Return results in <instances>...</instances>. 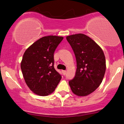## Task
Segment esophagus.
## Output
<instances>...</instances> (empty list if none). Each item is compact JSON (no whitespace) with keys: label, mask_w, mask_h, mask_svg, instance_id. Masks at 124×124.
I'll list each match as a JSON object with an SVG mask.
<instances>
[{"label":"esophagus","mask_w":124,"mask_h":124,"mask_svg":"<svg viewBox=\"0 0 124 124\" xmlns=\"http://www.w3.org/2000/svg\"><path fill=\"white\" fill-rule=\"evenodd\" d=\"M62 74H63L64 75H65V74H66V73H67V71H66V70H62Z\"/></svg>","instance_id":"1"}]
</instances>
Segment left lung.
Segmentation results:
<instances>
[{"instance_id":"left-lung-1","label":"left lung","mask_w":124,"mask_h":124,"mask_svg":"<svg viewBox=\"0 0 124 124\" xmlns=\"http://www.w3.org/2000/svg\"><path fill=\"white\" fill-rule=\"evenodd\" d=\"M73 50L77 61L75 77L69 81L72 91L85 96L95 90L102 82L106 69V58L101 47L84 34L66 37Z\"/></svg>"}]
</instances>
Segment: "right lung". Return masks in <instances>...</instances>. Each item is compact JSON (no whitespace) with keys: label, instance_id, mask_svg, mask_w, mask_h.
<instances>
[{"label":"right lung","instance_id":"right-lung-1","mask_svg":"<svg viewBox=\"0 0 124 124\" xmlns=\"http://www.w3.org/2000/svg\"><path fill=\"white\" fill-rule=\"evenodd\" d=\"M63 37H43L28 47L23 54L21 69L25 83L30 90L40 96H47L55 91L61 80L54 68V52Z\"/></svg>","mask_w":124,"mask_h":124}]
</instances>
